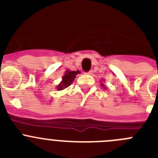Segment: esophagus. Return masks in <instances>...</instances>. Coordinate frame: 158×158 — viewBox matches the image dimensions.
Wrapping results in <instances>:
<instances>
[{
	"label": "esophagus",
	"mask_w": 158,
	"mask_h": 158,
	"mask_svg": "<svg viewBox=\"0 0 158 158\" xmlns=\"http://www.w3.org/2000/svg\"><path fill=\"white\" fill-rule=\"evenodd\" d=\"M93 70H89V71H88V72H86V74L92 75V74H93Z\"/></svg>",
	"instance_id": "obj_1"
}]
</instances>
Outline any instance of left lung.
<instances>
[{
	"label": "left lung",
	"mask_w": 158,
	"mask_h": 158,
	"mask_svg": "<svg viewBox=\"0 0 158 158\" xmlns=\"http://www.w3.org/2000/svg\"><path fill=\"white\" fill-rule=\"evenodd\" d=\"M102 86H103V87H104V84H102Z\"/></svg>",
	"instance_id": "obj_1"
}]
</instances>
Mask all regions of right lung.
<instances>
[{
  "instance_id": "1",
  "label": "right lung",
  "mask_w": 158,
  "mask_h": 158,
  "mask_svg": "<svg viewBox=\"0 0 158 158\" xmlns=\"http://www.w3.org/2000/svg\"><path fill=\"white\" fill-rule=\"evenodd\" d=\"M77 73H80V71H66L65 74L62 77V81L60 83V85H58L57 89L58 90H62V89L70 85Z\"/></svg>"
}]
</instances>
